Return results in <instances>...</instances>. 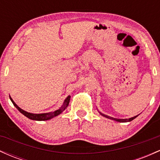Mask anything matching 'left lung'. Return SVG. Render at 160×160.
Returning <instances> with one entry per match:
<instances>
[{"mask_svg":"<svg viewBox=\"0 0 160 160\" xmlns=\"http://www.w3.org/2000/svg\"><path fill=\"white\" fill-rule=\"evenodd\" d=\"M98 112H99V113H100L101 115L103 116V117H106V118H108V119H110V120H112L117 121V122H130V121L133 120L134 119L136 118V117H138V116L139 115V114H138V115H137V116H135V117H131V118H128V119H117V118H113V117H109V116L104 114V113H101L100 111H98Z\"/></svg>","mask_w":160,"mask_h":160,"instance_id":"8db88e82","label":"left lung"}]
</instances>
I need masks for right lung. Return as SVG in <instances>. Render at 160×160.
I'll return each mask as SVG.
<instances>
[{"mask_svg":"<svg viewBox=\"0 0 160 160\" xmlns=\"http://www.w3.org/2000/svg\"><path fill=\"white\" fill-rule=\"evenodd\" d=\"M10 98L11 102H12V104H13V105L17 108L18 111H19L20 113H22L24 116H25V117H28V119H30V120H37V121H45V120H50V119L53 118V117L59 115L60 113H62V112L65 111L66 108H68V106L71 96L68 95V96L65 99V101H64L63 104L62 105V107L58 108V109H57L56 111L49 112V113H29V112L24 111V110L22 109V108H20L19 106L14 102V101L12 100L10 96Z\"/></svg>","mask_w":160,"mask_h":160,"instance_id":"add662e5","label":"right lung"}]
</instances>
